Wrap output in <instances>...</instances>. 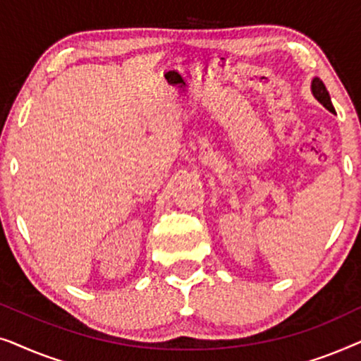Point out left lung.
I'll return each instance as SVG.
<instances>
[{
	"mask_svg": "<svg viewBox=\"0 0 361 361\" xmlns=\"http://www.w3.org/2000/svg\"><path fill=\"white\" fill-rule=\"evenodd\" d=\"M310 92H312L314 98L320 103V105H324L329 111H335L334 110V105H332V100H330V95H329L327 88H325L324 82L320 80L319 77H314L312 78V83H310Z\"/></svg>",
	"mask_w": 361,
	"mask_h": 361,
	"instance_id": "8db88e82",
	"label": "left lung"
}]
</instances>
